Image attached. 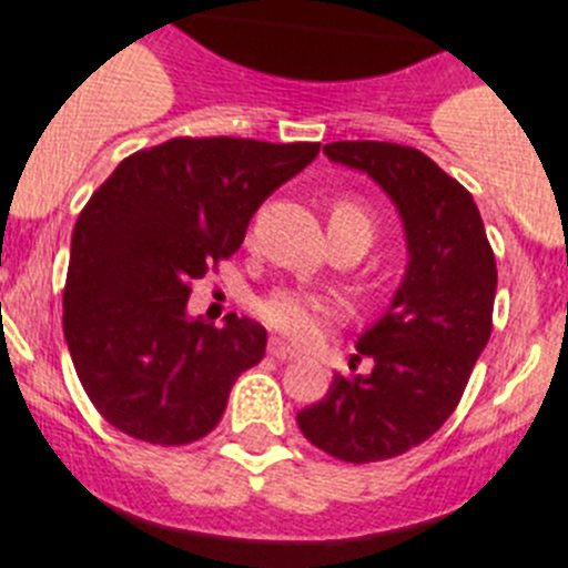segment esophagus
I'll return each mask as SVG.
<instances>
[{
    "label": "esophagus",
    "mask_w": 568,
    "mask_h": 568,
    "mask_svg": "<svg viewBox=\"0 0 568 568\" xmlns=\"http://www.w3.org/2000/svg\"><path fill=\"white\" fill-rule=\"evenodd\" d=\"M268 354H272L274 359H280V362L300 359V351H294V347H288V345H285V342H280V339L268 342Z\"/></svg>",
    "instance_id": "esophagus-1"
}]
</instances>
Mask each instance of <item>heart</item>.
Instances as JSON below:
<instances>
[{"label":"heart","mask_w":568,"mask_h":568,"mask_svg":"<svg viewBox=\"0 0 568 568\" xmlns=\"http://www.w3.org/2000/svg\"><path fill=\"white\" fill-rule=\"evenodd\" d=\"M351 226L371 232V217L356 203L336 201L334 209H331L328 232L331 229ZM257 314L265 328H272L274 334L285 336L291 342H311L325 325H331L339 316V305L331 296L308 294V291L296 288H277L260 303Z\"/></svg>","instance_id":"heart-1"}]
</instances>
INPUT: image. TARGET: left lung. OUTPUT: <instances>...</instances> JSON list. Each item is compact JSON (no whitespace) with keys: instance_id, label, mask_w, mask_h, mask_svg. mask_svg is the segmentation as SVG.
<instances>
[{"instance_id":"left-lung-1","label":"left lung","mask_w":568,"mask_h":568,"mask_svg":"<svg viewBox=\"0 0 568 568\" xmlns=\"http://www.w3.org/2000/svg\"><path fill=\"white\" fill-rule=\"evenodd\" d=\"M322 152L385 189L405 226L407 268L356 342L373 371L336 373L296 424L339 462H385L427 442L456 410L493 334L495 254L473 195L424 152L385 141H334Z\"/></svg>"}]
</instances>
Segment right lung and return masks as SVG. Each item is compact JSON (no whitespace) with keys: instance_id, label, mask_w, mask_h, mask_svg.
<instances>
[{"instance_id":"1","label":"right lung","mask_w":568,"mask_h":568,"mask_svg":"<svg viewBox=\"0 0 568 568\" xmlns=\"http://www.w3.org/2000/svg\"><path fill=\"white\" fill-rule=\"evenodd\" d=\"M320 144L172 138L124 158L81 209L64 283V339L95 410L141 442L178 447L212 433L265 328L189 316L192 283L232 257L274 189Z\"/></svg>"}]
</instances>
